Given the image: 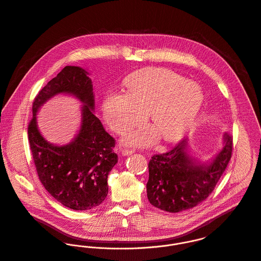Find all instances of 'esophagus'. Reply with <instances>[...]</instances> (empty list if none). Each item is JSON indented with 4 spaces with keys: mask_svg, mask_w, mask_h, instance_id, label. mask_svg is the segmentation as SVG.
Returning <instances> with one entry per match:
<instances>
[{
    "mask_svg": "<svg viewBox=\"0 0 261 261\" xmlns=\"http://www.w3.org/2000/svg\"><path fill=\"white\" fill-rule=\"evenodd\" d=\"M134 152V150H132V149H123L122 150V155H124V156H128V155H131L132 153Z\"/></svg>",
    "mask_w": 261,
    "mask_h": 261,
    "instance_id": "1",
    "label": "esophagus"
}]
</instances>
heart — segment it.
Instances as JSON below:
<instances>
[{
	"label": "heart",
	"mask_w": 261,
	"mask_h": 261,
	"mask_svg": "<svg viewBox=\"0 0 261 261\" xmlns=\"http://www.w3.org/2000/svg\"><path fill=\"white\" fill-rule=\"evenodd\" d=\"M127 86L128 93L107 94L102 108L106 121L118 133L140 124L149 113L154 127L143 126L130 132L126 142L132 145H150L159 135L166 142L178 140L193 125L203 104L197 83L164 68L137 72Z\"/></svg>",
	"instance_id": "heart-1"
}]
</instances>
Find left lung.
I'll return each instance as SVG.
<instances>
[{"label": "left lung", "instance_id": "8db88e82", "mask_svg": "<svg viewBox=\"0 0 261 261\" xmlns=\"http://www.w3.org/2000/svg\"><path fill=\"white\" fill-rule=\"evenodd\" d=\"M223 140V148L207 162L190 156L187 139L168 152L151 157L146 185L150 204L165 212L178 213L194 208L206 200L232 156V136L225 133Z\"/></svg>", "mask_w": 261, "mask_h": 261}]
</instances>
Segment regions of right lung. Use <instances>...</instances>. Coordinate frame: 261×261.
<instances>
[{
	"label": "right lung",
	"mask_w": 261,
	"mask_h": 261,
	"mask_svg": "<svg viewBox=\"0 0 261 261\" xmlns=\"http://www.w3.org/2000/svg\"><path fill=\"white\" fill-rule=\"evenodd\" d=\"M59 93L75 96L83 104L79 133L66 146L48 143L37 127V112ZM95 97L89 72L65 66L38 93L32 106L28 140L38 177L45 190L67 208L76 211L100 206L108 195V174L118 162L115 139L94 114Z\"/></svg>",
	"instance_id": "1"
}]
</instances>
